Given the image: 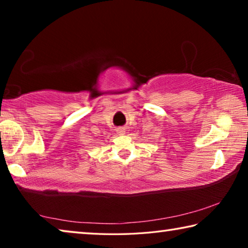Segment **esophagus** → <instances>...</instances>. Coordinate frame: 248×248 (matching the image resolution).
I'll return each instance as SVG.
<instances>
[{"instance_id": "esophagus-1", "label": "esophagus", "mask_w": 248, "mask_h": 248, "mask_svg": "<svg viewBox=\"0 0 248 248\" xmlns=\"http://www.w3.org/2000/svg\"><path fill=\"white\" fill-rule=\"evenodd\" d=\"M116 131H117V133H118V134H124L125 130H124V127H119V128L116 129Z\"/></svg>"}]
</instances>
